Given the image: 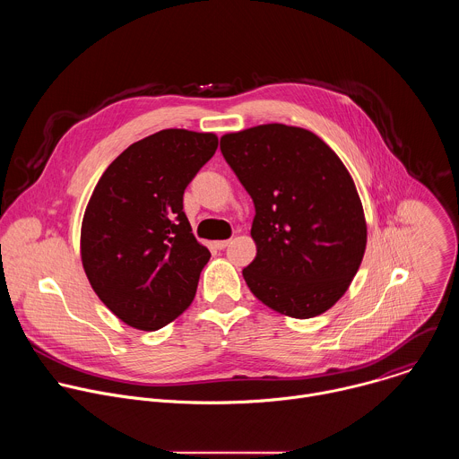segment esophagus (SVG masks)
I'll list each match as a JSON object with an SVG mask.
<instances>
[{"label":"esophagus","mask_w":459,"mask_h":459,"mask_svg":"<svg viewBox=\"0 0 459 459\" xmlns=\"http://www.w3.org/2000/svg\"><path fill=\"white\" fill-rule=\"evenodd\" d=\"M230 245V239H220V241H214V247L218 248V250H223V248H227Z\"/></svg>","instance_id":"1"}]
</instances>
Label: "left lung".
<instances>
[{
    "mask_svg": "<svg viewBox=\"0 0 459 459\" xmlns=\"http://www.w3.org/2000/svg\"><path fill=\"white\" fill-rule=\"evenodd\" d=\"M220 149L254 202L250 292L298 319L329 310L351 287L367 247L354 179L338 154L301 126L267 123L221 136Z\"/></svg>",
    "mask_w": 459,
    "mask_h": 459,
    "instance_id": "1",
    "label": "left lung"
}]
</instances>
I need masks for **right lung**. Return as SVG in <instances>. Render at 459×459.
Here are the masks:
<instances>
[{"label":"right lung","instance_id":"add662e5","mask_svg":"<svg viewBox=\"0 0 459 459\" xmlns=\"http://www.w3.org/2000/svg\"><path fill=\"white\" fill-rule=\"evenodd\" d=\"M218 136L165 128L125 149L103 172L82 221V264L105 307L158 331L188 308L211 252L192 234L183 192Z\"/></svg>","mask_w":459,"mask_h":459}]
</instances>
